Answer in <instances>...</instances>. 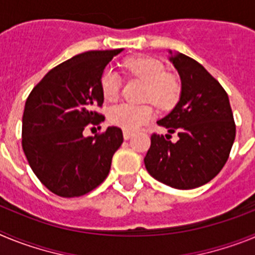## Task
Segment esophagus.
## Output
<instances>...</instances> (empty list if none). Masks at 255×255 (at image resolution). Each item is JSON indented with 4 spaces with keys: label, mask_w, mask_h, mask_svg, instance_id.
<instances>
[{
    "label": "esophagus",
    "mask_w": 255,
    "mask_h": 255,
    "mask_svg": "<svg viewBox=\"0 0 255 255\" xmlns=\"http://www.w3.org/2000/svg\"><path fill=\"white\" fill-rule=\"evenodd\" d=\"M131 136H132V132L126 131V130H124V139H125V140H129V139L131 138Z\"/></svg>",
    "instance_id": "1"
}]
</instances>
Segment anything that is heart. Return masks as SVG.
Masks as SVG:
<instances>
[{"mask_svg":"<svg viewBox=\"0 0 255 255\" xmlns=\"http://www.w3.org/2000/svg\"><path fill=\"white\" fill-rule=\"evenodd\" d=\"M126 71L147 84L145 101H150L159 108H170L177 102L180 85L172 75L166 74L163 65L150 57H134L125 61ZM101 91L106 101H115L120 93V78L112 69L103 71ZM153 117L150 106H132L120 103L110 108L108 120L112 125L126 131L139 129Z\"/></svg>","mask_w":255,"mask_h":255,"instance_id":"b5f03b06","label":"heart"}]
</instances>
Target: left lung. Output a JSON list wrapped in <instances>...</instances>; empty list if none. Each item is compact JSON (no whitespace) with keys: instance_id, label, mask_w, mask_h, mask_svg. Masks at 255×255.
I'll list each match as a JSON object with an SVG mask.
<instances>
[{"instance_id":"8db88e82","label":"left lung","mask_w":255,"mask_h":255,"mask_svg":"<svg viewBox=\"0 0 255 255\" xmlns=\"http://www.w3.org/2000/svg\"><path fill=\"white\" fill-rule=\"evenodd\" d=\"M179 73V102L157 121L179 140L153 134L144 164L150 176L175 189H194L222 170L235 140V123L229 96L199 62L168 51Z\"/></svg>"}]
</instances>
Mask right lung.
<instances>
[{
    "label": "right lung",
    "mask_w": 255,
    "mask_h": 255,
    "mask_svg": "<svg viewBox=\"0 0 255 255\" xmlns=\"http://www.w3.org/2000/svg\"><path fill=\"white\" fill-rule=\"evenodd\" d=\"M124 49L88 51L65 61L34 87L22 115V150L35 176L64 198L84 195L105 181L112 155L124 141L120 128L108 126L94 136L83 135L105 117L101 76Z\"/></svg>",
    "instance_id": "add662e5"
}]
</instances>
